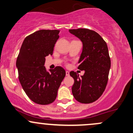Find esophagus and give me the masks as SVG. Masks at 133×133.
Segmentation results:
<instances>
[{
    "instance_id": "obj_1",
    "label": "esophagus",
    "mask_w": 133,
    "mask_h": 133,
    "mask_svg": "<svg viewBox=\"0 0 133 133\" xmlns=\"http://www.w3.org/2000/svg\"><path fill=\"white\" fill-rule=\"evenodd\" d=\"M65 75H66V76H69V72L68 71H65Z\"/></svg>"
}]
</instances>
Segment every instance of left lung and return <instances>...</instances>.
Segmentation results:
<instances>
[{
	"label": "left lung",
	"instance_id": "obj_1",
	"mask_svg": "<svg viewBox=\"0 0 133 133\" xmlns=\"http://www.w3.org/2000/svg\"><path fill=\"white\" fill-rule=\"evenodd\" d=\"M69 31L83 43L78 68L85 71L82 78L77 72H70L75 80L72 95L81 103H93L103 94L108 80L111 60L107 43L98 33L90 29H70Z\"/></svg>",
	"mask_w": 133,
	"mask_h": 133
}]
</instances>
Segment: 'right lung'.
Segmentation results:
<instances>
[{
	"label": "right lung",
	"mask_w": 133,
	"mask_h": 133,
	"mask_svg": "<svg viewBox=\"0 0 133 133\" xmlns=\"http://www.w3.org/2000/svg\"><path fill=\"white\" fill-rule=\"evenodd\" d=\"M58 30H40L26 36L16 61L19 81L23 90L33 102L49 104L55 100L65 71L61 66L47 71L45 57L52 55Z\"/></svg>",
	"instance_id": "obj_1"
}]
</instances>
